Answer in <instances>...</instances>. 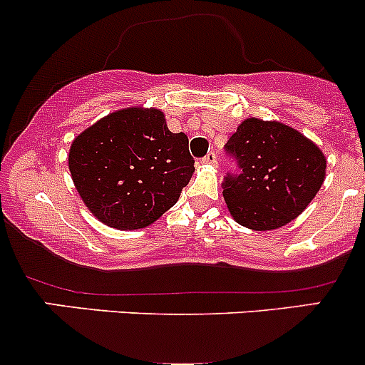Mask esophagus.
<instances>
[{
    "mask_svg": "<svg viewBox=\"0 0 365 365\" xmlns=\"http://www.w3.org/2000/svg\"><path fill=\"white\" fill-rule=\"evenodd\" d=\"M203 162H205V164H210V165L217 164V155H215V152H210V153H206V155H205V159H203Z\"/></svg>",
    "mask_w": 365,
    "mask_h": 365,
    "instance_id": "1",
    "label": "esophagus"
}]
</instances>
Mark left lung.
<instances>
[{
    "label": "left lung",
    "mask_w": 365,
    "mask_h": 365,
    "mask_svg": "<svg viewBox=\"0 0 365 365\" xmlns=\"http://www.w3.org/2000/svg\"><path fill=\"white\" fill-rule=\"evenodd\" d=\"M240 175L224 178V200L242 226L270 231L297 219L325 182L327 159L304 134L279 121L247 118L224 146Z\"/></svg>",
    "instance_id": "obj_1"
}]
</instances>
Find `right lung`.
<instances>
[{
  "instance_id": "obj_1",
  "label": "right lung",
  "mask_w": 365,
  "mask_h": 365,
  "mask_svg": "<svg viewBox=\"0 0 365 365\" xmlns=\"http://www.w3.org/2000/svg\"><path fill=\"white\" fill-rule=\"evenodd\" d=\"M68 169L90 212L116 230L155 222L194 173L189 139L173 134L159 109L114 111L72 141Z\"/></svg>"
}]
</instances>
